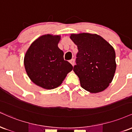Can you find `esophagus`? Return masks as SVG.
<instances>
[{
	"label": "esophagus",
	"mask_w": 132,
	"mask_h": 132,
	"mask_svg": "<svg viewBox=\"0 0 132 132\" xmlns=\"http://www.w3.org/2000/svg\"><path fill=\"white\" fill-rule=\"evenodd\" d=\"M69 62H70V63L72 65V66H74V59L71 60L70 61H69Z\"/></svg>",
	"instance_id": "obj_1"
}]
</instances>
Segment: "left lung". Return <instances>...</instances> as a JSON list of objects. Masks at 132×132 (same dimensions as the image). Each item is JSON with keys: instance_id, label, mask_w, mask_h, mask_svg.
<instances>
[{"instance_id": "1", "label": "left lung", "mask_w": 132, "mask_h": 132, "mask_svg": "<svg viewBox=\"0 0 132 132\" xmlns=\"http://www.w3.org/2000/svg\"><path fill=\"white\" fill-rule=\"evenodd\" d=\"M70 38L78 48L73 71L79 77L81 87L93 93L105 90L116 69L113 47L95 34H72Z\"/></svg>"}]
</instances>
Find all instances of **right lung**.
Wrapping results in <instances>:
<instances>
[{
  "label": "right lung",
  "instance_id": "1",
  "mask_svg": "<svg viewBox=\"0 0 132 132\" xmlns=\"http://www.w3.org/2000/svg\"><path fill=\"white\" fill-rule=\"evenodd\" d=\"M61 36H40L27 50L24 64L30 79L45 89H53L62 84L73 66L64 60V53L58 48Z\"/></svg>",
  "mask_w": 132,
  "mask_h": 132
}]
</instances>
